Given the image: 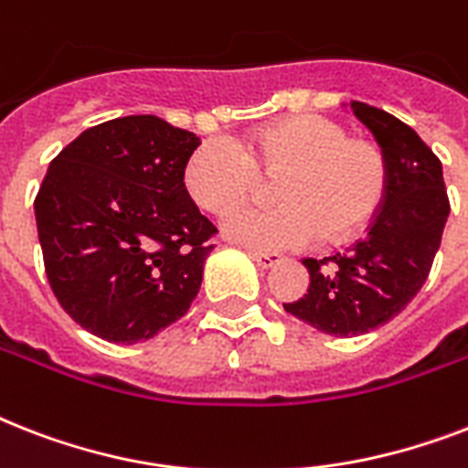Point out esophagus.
Wrapping results in <instances>:
<instances>
[{"label":"esophagus","mask_w":468,"mask_h":468,"mask_svg":"<svg viewBox=\"0 0 468 468\" xmlns=\"http://www.w3.org/2000/svg\"><path fill=\"white\" fill-rule=\"evenodd\" d=\"M250 257L255 260L262 270H270L274 264L282 262V255L279 252H262V250H250Z\"/></svg>","instance_id":"esophagus-1"}]
</instances>
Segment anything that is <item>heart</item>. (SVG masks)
Here are the masks:
<instances>
[{
	"label": "heart",
	"instance_id": "heart-1",
	"mask_svg": "<svg viewBox=\"0 0 468 468\" xmlns=\"http://www.w3.org/2000/svg\"><path fill=\"white\" fill-rule=\"evenodd\" d=\"M260 175L279 176V206H248L223 220L230 240L260 250L301 248L323 235L342 242L377 218L388 191V160L377 143L349 138L337 121L293 113L245 138L201 143L184 184L211 213H228L255 191Z\"/></svg>",
	"mask_w": 468,
	"mask_h": 468
}]
</instances>
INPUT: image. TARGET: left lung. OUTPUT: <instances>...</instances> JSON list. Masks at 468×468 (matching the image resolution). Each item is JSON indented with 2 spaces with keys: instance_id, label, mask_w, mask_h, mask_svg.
Instances as JSON below:
<instances>
[{
  "instance_id": "8db88e82",
  "label": "left lung",
  "mask_w": 468,
  "mask_h": 468,
  "mask_svg": "<svg viewBox=\"0 0 468 468\" xmlns=\"http://www.w3.org/2000/svg\"><path fill=\"white\" fill-rule=\"evenodd\" d=\"M388 160V191L369 233L345 255L303 260L311 284L284 311L335 337H355L396 318L428 279L450 216L442 162L413 128L352 101Z\"/></svg>"
}]
</instances>
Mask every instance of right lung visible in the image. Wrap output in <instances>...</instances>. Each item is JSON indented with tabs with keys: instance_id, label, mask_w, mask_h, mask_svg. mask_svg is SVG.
<instances>
[{
	"instance_id": "add662e5",
	"label": "right lung",
	"mask_w": 468,
	"mask_h": 468,
	"mask_svg": "<svg viewBox=\"0 0 468 468\" xmlns=\"http://www.w3.org/2000/svg\"><path fill=\"white\" fill-rule=\"evenodd\" d=\"M198 138L123 116L60 150L33 201L48 282L101 340H150L189 311L218 230L184 186Z\"/></svg>"
}]
</instances>
